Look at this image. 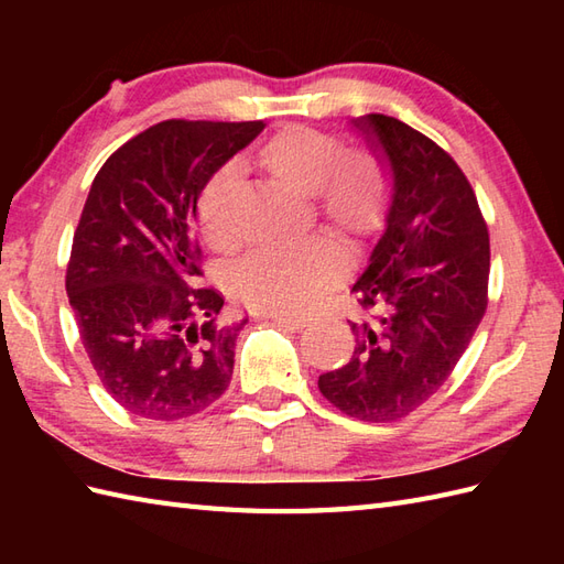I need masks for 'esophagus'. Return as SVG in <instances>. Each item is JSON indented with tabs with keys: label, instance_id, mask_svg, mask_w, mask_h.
<instances>
[{
	"label": "esophagus",
	"instance_id": "34e87169",
	"mask_svg": "<svg viewBox=\"0 0 564 564\" xmlns=\"http://www.w3.org/2000/svg\"><path fill=\"white\" fill-rule=\"evenodd\" d=\"M271 319H273L279 327L293 329V332H301V329L310 327V319H307V317H285V315H275V317H271Z\"/></svg>",
	"mask_w": 564,
	"mask_h": 564
}]
</instances>
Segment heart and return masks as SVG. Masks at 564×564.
<instances>
[{
    "label": "heart",
    "mask_w": 564,
    "mask_h": 564,
    "mask_svg": "<svg viewBox=\"0 0 564 564\" xmlns=\"http://www.w3.org/2000/svg\"><path fill=\"white\" fill-rule=\"evenodd\" d=\"M257 166L275 182L313 196V210L334 235L358 242L386 220L390 184L376 154L346 152L344 140L310 126H289L257 150ZM239 172L225 166L198 198V223L213 249L242 242ZM344 271V254L327 239L297 247L259 249L227 275L245 307L263 315H305Z\"/></svg>",
    "instance_id": "b5f03b06"
}]
</instances>
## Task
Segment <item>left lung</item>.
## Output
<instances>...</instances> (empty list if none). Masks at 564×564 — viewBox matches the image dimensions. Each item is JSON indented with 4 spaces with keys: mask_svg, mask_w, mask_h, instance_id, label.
I'll return each instance as SVG.
<instances>
[{
    "mask_svg": "<svg viewBox=\"0 0 564 564\" xmlns=\"http://www.w3.org/2000/svg\"><path fill=\"white\" fill-rule=\"evenodd\" d=\"M392 178L386 230L354 283L351 361L317 386L344 414L398 422L460 361L487 310L489 235L475 191L434 140L392 116L354 118Z\"/></svg>",
    "mask_w": 564,
    "mask_h": 564,
    "instance_id": "1",
    "label": "left lung"
}]
</instances>
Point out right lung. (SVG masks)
<instances>
[{
  "label": "right lung",
  "mask_w": 564,
  "mask_h": 564,
  "mask_svg": "<svg viewBox=\"0 0 564 564\" xmlns=\"http://www.w3.org/2000/svg\"><path fill=\"white\" fill-rule=\"evenodd\" d=\"M263 121H162L104 162L72 239L65 289L101 386L130 414L174 422L230 386L237 334L198 285L200 191Z\"/></svg>",
  "instance_id": "right-lung-1"
}]
</instances>
